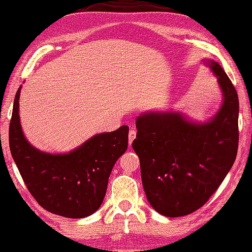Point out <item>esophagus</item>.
Wrapping results in <instances>:
<instances>
[{"mask_svg": "<svg viewBox=\"0 0 252 252\" xmlns=\"http://www.w3.org/2000/svg\"><path fill=\"white\" fill-rule=\"evenodd\" d=\"M136 130L133 129V127H131V129L129 130V145L131 146V144H132V141L134 140V138H136Z\"/></svg>", "mask_w": 252, "mask_h": 252, "instance_id": "obj_1", "label": "esophagus"}]
</instances>
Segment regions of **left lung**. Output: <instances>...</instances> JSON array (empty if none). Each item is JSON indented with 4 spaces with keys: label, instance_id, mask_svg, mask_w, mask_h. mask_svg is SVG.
<instances>
[{
    "label": "left lung",
    "instance_id": "8db88e82",
    "mask_svg": "<svg viewBox=\"0 0 252 252\" xmlns=\"http://www.w3.org/2000/svg\"><path fill=\"white\" fill-rule=\"evenodd\" d=\"M209 65L224 94L212 121L194 125L178 113H146L137 119L132 148L140 160L142 186L149 204L164 216H186L202 207L238 153V93L219 63Z\"/></svg>",
    "mask_w": 252,
    "mask_h": 252
}]
</instances>
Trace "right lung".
<instances>
[{"instance_id": "add662e5", "label": "right lung", "mask_w": 252, "mask_h": 252, "mask_svg": "<svg viewBox=\"0 0 252 252\" xmlns=\"http://www.w3.org/2000/svg\"><path fill=\"white\" fill-rule=\"evenodd\" d=\"M18 89L9 127V145L25 185L35 200L55 215L82 219L100 207L108 178L127 148L129 127L96 134L73 152L42 153L29 145L19 121Z\"/></svg>"}]
</instances>
